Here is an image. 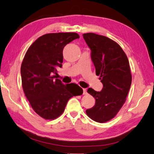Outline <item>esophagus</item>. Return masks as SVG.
<instances>
[{"label": "esophagus", "instance_id": "obj_1", "mask_svg": "<svg viewBox=\"0 0 154 154\" xmlns=\"http://www.w3.org/2000/svg\"><path fill=\"white\" fill-rule=\"evenodd\" d=\"M87 94V89L86 88H83V94L85 95Z\"/></svg>", "mask_w": 154, "mask_h": 154}]
</instances>
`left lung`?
Here are the masks:
<instances>
[{
  "label": "left lung",
  "instance_id": "8db88e82",
  "mask_svg": "<svg viewBox=\"0 0 154 154\" xmlns=\"http://www.w3.org/2000/svg\"><path fill=\"white\" fill-rule=\"evenodd\" d=\"M83 35L91 49L96 75L103 85L100 92L88 89L96 103L86 113L96 122L106 123L116 116L127 100L132 82L129 62L123 50L112 39L92 33Z\"/></svg>",
  "mask_w": 154,
  "mask_h": 154
}]
</instances>
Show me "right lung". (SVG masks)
<instances>
[{
	"label": "right lung",
	"mask_w": 154,
	"mask_h": 154,
	"mask_svg": "<svg viewBox=\"0 0 154 154\" xmlns=\"http://www.w3.org/2000/svg\"><path fill=\"white\" fill-rule=\"evenodd\" d=\"M79 38L76 33H47L38 37L28 48L21 66V85L35 112L46 120L60 117L69 100L83 94L79 86L63 85L56 79V67L63 62V49Z\"/></svg>",
	"instance_id": "obj_1"
}]
</instances>
